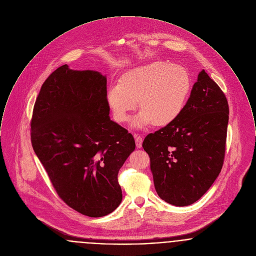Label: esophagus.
<instances>
[{"label":"esophagus","instance_id":"esophagus-1","mask_svg":"<svg viewBox=\"0 0 256 256\" xmlns=\"http://www.w3.org/2000/svg\"><path fill=\"white\" fill-rule=\"evenodd\" d=\"M134 142H136V148H142V136H140V134H134Z\"/></svg>","mask_w":256,"mask_h":256}]
</instances>
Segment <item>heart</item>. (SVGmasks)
I'll list each match as a JSON object with an SVG mask.
<instances>
[{
	"mask_svg": "<svg viewBox=\"0 0 256 256\" xmlns=\"http://www.w3.org/2000/svg\"><path fill=\"white\" fill-rule=\"evenodd\" d=\"M190 90V77L186 68L154 62L127 71L120 84L108 88L107 101L118 122L129 120L138 100L142 110L133 122L134 127L150 123L166 126L181 114Z\"/></svg>",
	"mask_w": 256,
	"mask_h": 256,
	"instance_id": "b5f03b06",
	"label": "heart"
}]
</instances>
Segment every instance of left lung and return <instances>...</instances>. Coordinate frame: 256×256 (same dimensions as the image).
Here are the masks:
<instances>
[{
	"mask_svg": "<svg viewBox=\"0 0 256 256\" xmlns=\"http://www.w3.org/2000/svg\"><path fill=\"white\" fill-rule=\"evenodd\" d=\"M228 114L226 95L202 70L178 118L146 136L142 148L162 200L190 205L212 186L224 164Z\"/></svg>",
	"mask_w": 256,
	"mask_h": 256,
	"instance_id": "obj_1",
	"label": "left lung"
}]
</instances>
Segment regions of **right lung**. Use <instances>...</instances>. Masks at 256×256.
<instances>
[{"label": "right lung", "mask_w": 256, "mask_h": 256, "mask_svg": "<svg viewBox=\"0 0 256 256\" xmlns=\"http://www.w3.org/2000/svg\"><path fill=\"white\" fill-rule=\"evenodd\" d=\"M108 114L106 76L64 64L43 82L30 122L32 148L56 194L92 218L120 204L118 174L136 148Z\"/></svg>", "instance_id": "right-lung-1"}]
</instances>
